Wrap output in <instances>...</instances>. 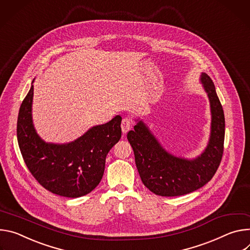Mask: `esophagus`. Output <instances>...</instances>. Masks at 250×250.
<instances>
[{
    "label": "esophagus",
    "mask_w": 250,
    "mask_h": 250,
    "mask_svg": "<svg viewBox=\"0 0 250 250\" xmlns=\"http://www.w3.org/2000/svg\"><path fill=\"white\" fill-rule=\"evenodd\" d=\"M132 126V120L130 118H124L121 123V128L123 133H127Z\"/></svg>",
    "instance_id": "obj_1"
}]
</instances>
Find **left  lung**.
<instances>
[{
  "instance_id": "left-lung-1",
  "label": "left lung",
  "mask_w": 250,
  "mask_h": 250,
  "mask_svg": "<svg viewBox=\"0 0 250 250\" xmlns=\"http://www.w3.org/2000/svg\"><path fill=\"white\" fill-rule=\"evenodd\" d=\"M201 82L210 105V135L204 152L195 159L176 157L166 151L142 121L127 134L136 167L143 184L162 197H177L197 190L214 176L224 153L225 114L210 77L203 72Z\"/></svg>"
}]
</instances>
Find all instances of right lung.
<instances>
[{"label":"right lung","instance_id":"right-lung-1","mask_svg":"<svg viewBox=\"0 0 250 250\" xmlns=\"http://www.w3.org/2000/svg\"><path fill=\"white\" fill-rule=\"evenodd\" d=\"M34 80L18 117V143L35 179L47 190L66 198L87 195L100 183L108 152L121 138L120 115L91 127L65 144L46 143L37 133L32 116Z\"/></svg>","mask_w":250,"mask_h":250}]
</instances>
